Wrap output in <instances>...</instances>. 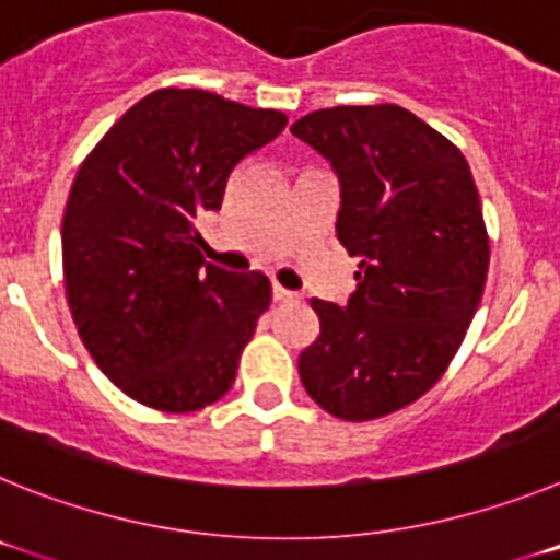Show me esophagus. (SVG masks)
I'll return each mask as SVG.
<instances>
[{
  "label": "esophagus",
  "mask_w": 560,
  "mask_h": 560,
  "mask_svg": "<svg viewBox=\"0 0 560 560\" xmlns=\"http://www.w3.org/2000/svg\"><path fill=\"white\" fill-rule=\"evenodd\" d=\"M271 296H275V303H291V300H300V296H296L294 291L283 289V285H280V283L271 285Z\"/></svg>",
  "instance_id": "esophagus-1"
}]
</instances>
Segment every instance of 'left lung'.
Segmentation results:
<instances>
[{
  "instance_id": "left-lung-1",
  "label": "left lung",
  "mask_w": 560,
  "mask_h": 560,
  "mask_svg": "<svg viewBox=\"0 0 560 560\" xmlns=\"http://www.w3.org/2000/svg\"><path fill=\"white\" fill-rule=\"evenodd\" d=\"M291 133L339 176L336 235L359 257L348 305L311 300L319 336L300 378L336 418H384L438 384L482 300L491 246L471 167L393 103L319 108Z\"/></svg>"
}]
</instances>
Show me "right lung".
<instances>
[{"label": "right lung", "instance_id": "1", "mask_svg": "<svg viewBox=\"0 0 560 560\" xmlns=\"http://www.w3.org/2000/svg\"><path fill=\"white\" fill-rule=\"evenodd\" d=\"M285 122L205 89H156L78 167L61 224L69 311L128 398L196 412L230 393L271 283L207 264L196 221Z\"/></svg>", "mask_w": 560, "mask_h": 560}]
</instances>
